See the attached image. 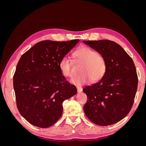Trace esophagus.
Instances as JSON below:
<instances>
[{
    "label": "esophagus",
    "mask_w": 146,
    "mask_h": 146,
    "mask_svg": "<svg viewBox=\"0 0 146 146\" xmlns=\"http://www.w3.org/2000/svg\"><path fill=\"white\" fill-rule=\"evenodd\" d=\"M77 92H78V93H80V92H82V91H83L82 88L80 87V86H77Z\"/></svg>",
    "instance_id": "obj_1"
}]
</instances>
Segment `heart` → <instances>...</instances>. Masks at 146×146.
<instances>
[{
    "label": "heart",
    "instance_id": "1",
    "mask_svg": "<svg viewBox=\"0 0 146 146\" xmlns=\"http://www.w3.org/2000/svg\"><path fill=\"white\" fill-rule=\"evenodd\" d=\"M75 58L78 63H83L81 74L74 77L70 82L76 85H82L90 82L100 81L107 71V63L103 56L97 51L88 47H82L74 52ZM61 73L66 77H71L73 74L72 61L68 56H64L60 61Z\"/></svg>",
    "mask_w": 146,
    "mask_h": 146
}]
</instances>
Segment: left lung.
Instances as JSON below:
<instances>
[{
	"instance_id": "1",
	"label": "left lung",
	"mask_w": 146,
	"mask_h": 146,
	"mask_svg": "<svg viewBox=\"0 0 146 146\" xmlns=\"http://www.w3.org/2000/svg\"><path fill=\"white\" fill-rule=\"evenodd\" d=\"M83 42L99 53L107 63L104 77L83 88L88 97L84 111L95 124H114L127 115L133 104L138 82L133 61L114 41L101 39Z\"/></svg>"
}]
</instances>
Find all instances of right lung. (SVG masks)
Wrapping results in <instances>:
<instances>
[{"instance_id": "1", "label": "right lung", "mask_w": 146, "mask_h": 146, "mask_svg": "<svg viewBox=\"0 0 146 146\" xmlns=\"http://www.w3.org/2000/svg\"><path fill=\"white\" fill-rule=\"evenodd\" d=\"M79 42L42 41L22 55L13 76L17 109L31 124L53 125L62 115L63 102L77 93L66 80L60 61Z\"/></svg>"}]
</instances>
